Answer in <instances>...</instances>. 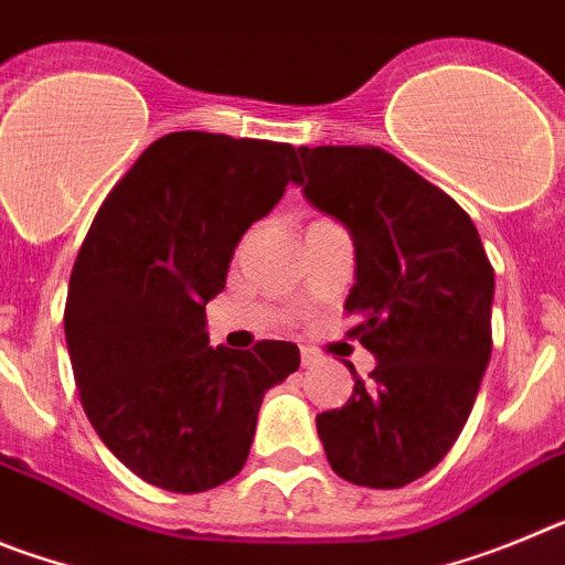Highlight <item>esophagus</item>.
Returning <instances> with one entry per match:
<instances>
[{
  "label": "esophagus",
  "instance_id": "obj_1",
  "mask_svg": "<svg viewBox=\"0 0 565 565\" xmlns=\"http://www.w3.org/2000/svg\"><path fill=\"white\" fill-rule=\"evenodd\" d=\"M299 359H302V367H311V364L319 362V356L313 348H302V351H299Z\"/></svg>",
  "mask_w": 565,
  "mask_h": 565
}]
</instances>
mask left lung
Wrapping results in <instances>:
<instances>
[{"label": "left lung", "instance_id": "left-lung-1", "mask_svg": "<svg viewBox=\"0 0 565 565\" xmlns=\"http://www.w3.org/2000/svg\"><path fill=\"white\" fill-rule=\"evenodd\" d=\"M302 194L353 237L348 337L376 356L348 404L319 413L333 472L371 489L427 476L461 436L492 353L489 266L450 194L379 147H299Z\"/></svg>", "mask_w": 565, "mask_h": 565}]
</instances>
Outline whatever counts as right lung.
Segmentation results:
<instances>
[{"instance_id": "obj_1", "label": "right lung", "mask_w": 565, "mask_h": 565, "mask_svg": "<svg viewBox=\"0 0 565 565\" xmlns=\"http://www.w3.org/2000/svg\"><path fill=\"white\" fill-rule=\"evenodd\" d=\"M291 143L169 132L149 143L89 226L70 274L64 337L82 407L124 467L206 492L246 463L294 342L212 348L206 302L239 237L299 181Z\"/></svg>"}]
</instances>
